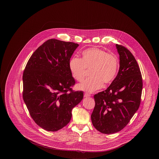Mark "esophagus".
I'll use <instances>...</instances> for the list:
<instances>
[{
	"label": "esophagus",
	"mask_w": 159,
	"mask_h": 159,
	"mask_svg": "<svg viewBox=\"0 0 159 159\" xmlns=\"http://www.w3.org/2000/svg\"><path fill=\"white\" fill-rule=\"evenodd\" d=\"M84 97H91V94H89L88 93H84Z\"/></svg>",
	"instance_id": "34e87169"
}]
</instances>
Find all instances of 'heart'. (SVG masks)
Wrapping results in <instances>:
<instances>
[{
  "mask_svg": "<svg viewBox=\"0 0 159 159\" xmlns=\"http://www.w3.org/2000/svg\"><path fill=\"white\" fill-rule=\"evenodd\" d=\"M68 67L74 79L80 82L86 75L87 70H90V78L79 83L77 88L80 91L92 93L102 88L103 83H111L117 73L119 61L113 55L97 48L84 50L82 53V59L71 58Z\"/></svg>",
  "mask_w": 159,
  "mask_h": 159,
  "instance_id": "heart-1",
  "label": "heart"
}]
</instances>
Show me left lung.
I'll list each match as a JSON object with an SVG mask.
<instances>
[{"label":"left lung","instance_id":"left-lung-1","mask_svg":"<svg viewBox=\"0 0 159 159\" xmlns=\"http://www.w3.org/2000/svg\"><path fill=\"white\" fill-rule=\"evenodd\" d=\"M120 57L118 74L105 91L94 95L92 123L99 132L110 134L124 128L138 110L143 90L140 68L135 57L123 46L116 44Z\"/></svg>","mask_w":159,"mask_h":159}]
</instances>
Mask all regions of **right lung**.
<instances>
[{"instance_id": "add662e5", "label": "right lung", "mask_w": 159, "mask_h": 159, "mask_svg": "<svg viewBox=\"0 0 159 159\" xmlns=\"http://www.w3.org/2000/svg\"><path fill=\"white\" fill-rule=\"evenodd\" d=\"M79 45L49 39L32 54L23 73V97L31 118L42 128L57 131L70 121L83 98L73 91L68 62Z\"/></svg>"}]
</instances>
